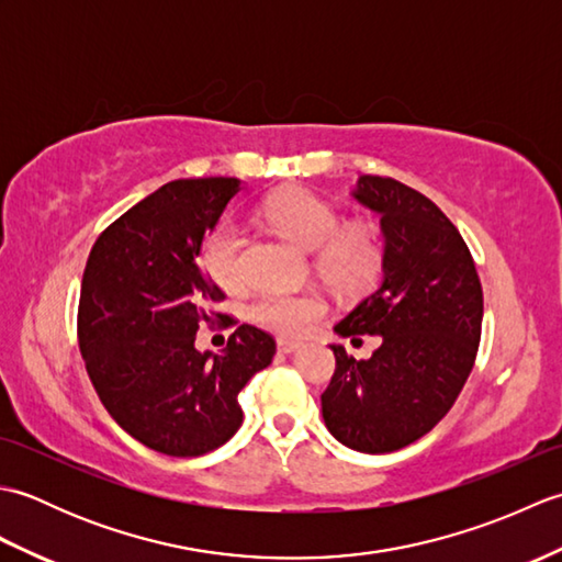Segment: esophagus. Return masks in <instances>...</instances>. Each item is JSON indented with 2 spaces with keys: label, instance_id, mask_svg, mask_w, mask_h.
<instances>
[{
  "label": "esophagus",
  "instance_id": "obj_1",
  "mask_svg": "<svg viewBox=\"0 0 562 562\" xmlns=\"http://www.w3.org/2000/svg\"><path fill=\"white\" fill-rule=\"evenodd\" d=\"M302 348V342L300 340H290V338H278V350L282 352V355H292V352H296Z\"/></svg>",
  "mask_w": 562,
  "mask_h": 562
}]
</instances>
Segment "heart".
<instances>
[{
    "mask_svg": "<svg viewBox=\"0 0 562 562\" xmlns=\"http://www.w3.org/2000/svg\"><path fill=\"white\" fill-rule=\"evenodd\" d=\"M274 232L304 250H316L314 266L330 288L340 292H362L381 270L379 229L372 222H350L340 226L338 212L326 200L302 188H288L270 195L260 207ZM244 234L234 222H222L207 238L205 268L224 290L241 284ZM326 314V302L318 294L270 292L250 306V316L282 336H302Z\"/></svg>",
    "mask_w": 562,
    "mask_h": 562,
    "instance_id": "1",
    "label": "heart"
}]
</instances>
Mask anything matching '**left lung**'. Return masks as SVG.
I'll return each instance as SVG.
<instances>
[{"label": "left lung", "mask_w": 562, "mask_h": 562, "mask_svg": "<svg viewBox=\"0 0 562 562\" xmlns=\"http://www.w3.org/2000/svg\"><path fill=\"white\" fill-rule=\"evenodd\" d=\"M352 198L379 214V288L333 328L379 336L369 360L330 345L336 374L321 396L328 432L364 453L427 435L461 393L481 342L483 290L469 246L432 200L393 178L360 176Z\"/></svg>", "instance_id": "1"}]
</instances>
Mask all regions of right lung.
I'll list each match as a JSON object with an SVG mask.
<instances>
[{
    "mask_svg": "<svg viewBox=\"0 0 562 562\" xmlns=\"http://www.w3.org/2000/svg\"><path fill=\"white\" fill-rule=\"evenodd\" d=\"M238 190L224 176L161 186L97 238L83 270L77 328L91 384L130 437L169 457L232 439L238 391L274 355L272 336L248 324L222 355L195 350L200 321L224 300L202 250Z\"/></svg>",
    "mask_w": 562,
    "mask_h": 562,
    "instance_id": "obj_1",
    "label": "right lung"
}]
</instances>
